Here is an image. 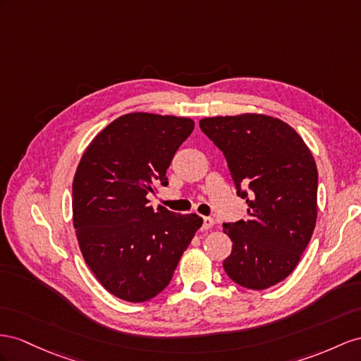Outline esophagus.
<instances>
[{"label": "esophagus", "instance_id": "34e87169", "mask_svg": "<svg viewBox=\"0 0 361 361\" xmlns=\"http://www.w3.org/2000/svg\"><path fill=\"white\" fill-rule=\"evenodd\" d=\"M212 226H214V218L204 216V219H202V230H209Z\"/></svg>", "mask_w": 361, "mask_h": 361}]
</instances>
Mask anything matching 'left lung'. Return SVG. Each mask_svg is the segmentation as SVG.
Masks as SVG:
<instances>
[{"mask_svg":"<svg viewBox=\"0 0 361 361\" xmlns=\"http://www.w3.org/2000/svg\"><path fill=\"white\" fill-rule=\"evenodd\" d=\"M200 128L223 151L247 221L223 224L232 253L223 267L238 285L265 290L288 277L317 219V166L294 129L265 114L218 116Z\"/></svg>","mask_w":361,"mask_h":361,"instance_id":"1","label":"left lung"}]
</instances>
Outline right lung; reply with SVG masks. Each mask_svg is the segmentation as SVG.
Here are the masks:
<instances>
[{
    "mask_svg": "<svg viewBox=\"0 0 361 361\" xmlns=\"http://www.w3.org/2000/svg\"><path fill=\"white\" fill-rule=\"evenodd\" d=\"M192 118L129 113L92 138L73 180V226L82 256L104 288L146 302L169 285L202 224L149 206L147 193L168 184L166 171L193 131Z\"/></svg>",
    "mask_w": 361,
    "mask_h": 361,
    "instance_id": "obj_1",
    "label": "right lung"
}]
</instances>
